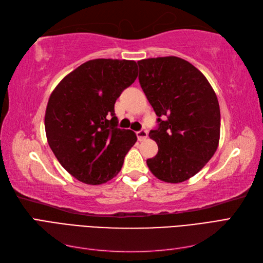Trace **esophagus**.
Segmentation results:
<instances>
[{"instance_id": "34e87169", "label": "esophagus", "mask_w": 263, "mask_h": 263, "mask_svg": "<svg viewBox=\"0 0 263 263\" xmlns=\"http://www.w3.org/2000/svg\"><path fill=\"white\" fill-rule=\"evenodd\" d=\"M136 135H137L138 140H139V141H142V140H145V139L148 137V132L145 130V129H141V130L137 132Z\"/></svg>"}]
</instances>
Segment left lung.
Returning <instances> with one entry per match:
<instances>
[{
  "instance_id": "left-lung-1",
  "label": "left lung",
  "mask_w": 263,
  "mask_h": 263,
  "mask_svg": "<svg viewBox=\"0 0 263 263\" xmlns=\"http://www.w3.org/2000/svg\"><path fill=\"white\" fill-rule=\"evenodd\" d=\"M139 83L158 116L149 137L158 154L147 160L154 176L168 183L186 181L218 147L220 110L216 94L200 70L184 59L139 60Z\"/></svg>"
}]
</instances>
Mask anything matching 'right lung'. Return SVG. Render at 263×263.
<instances>
[{"label":"right lung","instance_id":"right-lung-1","mask_svg":"<svg viewBox=\"0 0 263 263\" xmlns=\"http://www.w3.org/2000/svg\"><path fill=\"white\" fill-rule=\"evenodd\" d=\"M138 76L134 60L94 59L62 79L45 114L49 147L71 176L86 184L116 177L136 134L117 127L114 105Z\"/></svg>","mask_w":263,"mask_h":263}]
</instances>
